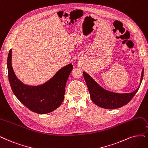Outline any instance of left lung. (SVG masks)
Wrapping results in <instances>:
<instances>
[{
    "instance_id": "1",
    "label": "left lung",
    "mask_w": 148,
    "mask_h": 148,
    "mask_svg": "<svg viewBox=\"0 0 148 148\" xmlns=\"http://www.w3.org/2000/svg\"><path fill=\"white\" fill-rule=\"evenodd\" d=\"M143 71L142 70L140 84L138 88L130 93H117L103 89L91 76L83 72L84 79L90 94V97L96 105L107 109L118 108L124 106L132 99L138 91L141 81L143 77Z\"/></svg>"
}]
</instances>
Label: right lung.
I'll return each mask as SVG.
<instances>
[{"mask_svg":"<svg viewBox=\"0 0 148 148\" xmlns=\"http://www.w3.org/2000/svg\"><path fill=\"white\" fill-rule=\"evenodd\" d=\"M12 49L7 59L8 79L15 96L29 110L39 114L53 112L62 104L64 98L65 86L73 70L72 64L60 69L45 84L29 86L23 84L16 77L12 65Z\"/></svg>","mask_w":148,"mask_h":148,"instance_id":"right-lung-1","label":"right lung"}]
</instances>
